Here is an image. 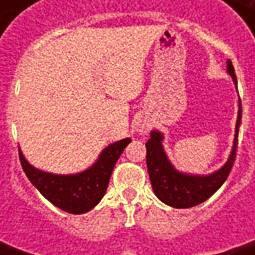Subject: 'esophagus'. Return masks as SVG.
I'll list each match as a JSON object with an SVG mask.
<instances>
[{"instance_id":"esophagus-1","label":"esophagus","mask_w":255,"mask_h":255,"mask_svg":"<svg viewBox=\"0 0 255 255\" xmlns=\"http://www.w3.org/2000/svg\"><path fill=\"white\" fill-rule=\"evenodd\" d=\"M136 129H137V132L140 133V134H146V133L149 132V126L144 125V123H139V125L136 126Z\"/></svg>"}]
</instances>
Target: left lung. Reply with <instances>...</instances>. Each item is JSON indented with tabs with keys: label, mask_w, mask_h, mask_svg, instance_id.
<instances>
[{
	"label": "left lung",
	"mask_w": 255,
	"mask_h": 255,
	"mask_svg": "<svg viewBox=\"0 0 255 255\" xmlns=\"http://www.w3.org/2000/svg\"><path fill=\"white\" fill-rule=\"evenodd\" d=\"M227 72L231 76L234 85L237 86V78L230 59H227ZM240 123L241 101L239 98V113L230 156L219 170L209 174H193L177 170L167 157V153L163 147L164 134L159 130H152L150 139L146 142V163L153 191L157 196V199L170 207L189 209L200 204L213 196L220 189L221 184L227 180L231 167L234 164Z\"/></svg>",
	"instance_id": "1"
}]
</instances>
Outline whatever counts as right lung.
I'll return each mask as SVG.
<instances>
[{"label":"right lung","mask_w":255,"mask_h":255,"mask_svg":"<svg viewBox=\"0 0 255 255\" xmlns=\"http://www.w3.org/2000/svg\"><path fill=\"white\" fill-rule=\"evenodd\" d=\"M129 143L130 139L126 137L106 146L92 166L74 174H55L36 169L21 150L19 160L26 177L46 200L66 213L84 214L102 200L113 167Z\"/></svg>","instance_id":"right-lung-1"}]
</instances>
